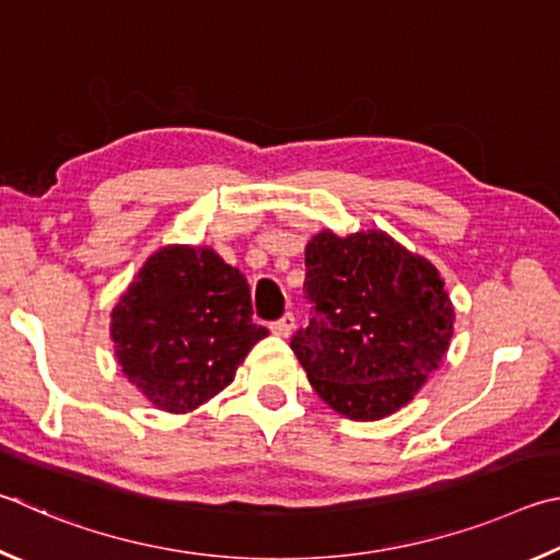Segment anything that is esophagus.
Wrapping results in <instances>:
<instances>
[{
	"mask_svg": "<svg viewBox=\"0 0 560 560\" xmlns=\"http://www.w3.org/2000/svg\"><path fill=\"white\" fill-rule=\"evenodd\" d=\"M270 329H272V335H278V337H290L292 331H295V317H292L290 312H288L285 317H280L278 322H272Z\"/></svg>",
	"mask_w": 560,
	"mask_h": 560,
	"instance_id": "34e87169",
	"label": "esophagus"
}]
</instances>
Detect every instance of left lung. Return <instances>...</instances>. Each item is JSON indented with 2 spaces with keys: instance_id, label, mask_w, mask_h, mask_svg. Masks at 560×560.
<instances>
[{
  "instance_id": "obj_1",
  "label": "left lung",
  "mask_w": 560,
  "mask_h": 560,
  "mask_svg": "<svg viewBox=\"0 0 560 560\" xmlns=\"http://www.w3.org/2000/svg\"><path fill=\"white\" fill-rule=\"evenodd\" d=\"M315 310L292 337L312 388L339 416L381 420L408 406L453 339L440 270L386 231H319L305 248Z\"/></svg>"
}]
</instances>
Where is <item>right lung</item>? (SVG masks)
I'll return each instance as SVG.
<instances>
[{
  "label": "right lung",
  "instance_id": "right-lung-1",
  "mask_svg": "<svg viewBox=\"0 0 560 560\" xmlns=\"http://www.w3.org/2000/svg\"><path fill=\"white\" fill-rule=\"evenodd\" d=\"M268 337L253 322L250 288L209 245H164L110 312L125 378L166 413L184 416L221 394Z\"/></svg>",
  "mask_w": 560,
  "mask_h": 560
}]
</instances>
